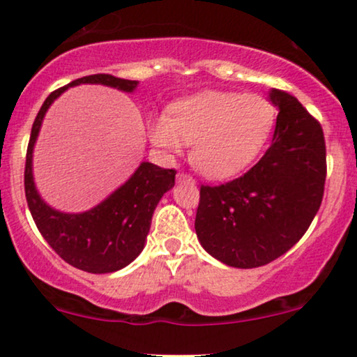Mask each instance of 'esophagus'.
Here are the masks:
<instances>
[{"instance_id": "34e87169", "label": "esophagus", "mask_w": 357, "mask_h": 357, "mask_svg": "<svg viewBox=\"0 0 357 357\" xmlns=\"http://www.w3.org/2000/svg\"><path fill=\"white\" fill-rule=\"evenodd\" d=\"M176 181L178 183H188V184H195V179L191 178V176L184 174V173H179L178 176H176Z\"/></svg>"}]
</instances>
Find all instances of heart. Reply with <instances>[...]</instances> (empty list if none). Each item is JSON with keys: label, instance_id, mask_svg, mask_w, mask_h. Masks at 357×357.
<instances>
[{"label": "heart", "instance_id": "1", "mask_svg": "<svg viewBox=\"0 0 357 357\" xmlns=\"http://www.w3.org/2000/svg\"><path fill=\"white\" fill-rule=\"evenodd\" d=\"M277 109L261 96L203 90L174 100L149 126L151 142L166 154L191 144L190 161L208 179L240 176L257 161L275 127Z\"/></svg>", "mask_w": 357, "mask_h": 357}]
</instances>
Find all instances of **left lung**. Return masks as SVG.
Returning a JSON list of instances; mask_svg holds the SVG:
<instances>
[{
    "instance_id": "8db88e82",
    "label": "left lung",
    "mask_w": 357,
    "mask_h": 357,
    "mask_svg": "<svg viewBox=\"0 0 357 357\" xmlns=\"http://www.w3.org/2000/svg\"><path fill=\"white\" fill-rule=\"evenodd\" d=\"M268 100L278 116L264 158L241 178L199 190V243L235 268L261 267L289 252L310 227L324 196L321 124L284 90H270Z\"/></svg>"
}]
</instances>
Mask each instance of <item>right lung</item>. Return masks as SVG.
<instances>
[{
  "instance_id": "right-lung-1",
  "label": "right lung",
  "mask_w": 357,
  "mask_h": 357,
  "mask_svg": "<svg viewBox=\"0 0 357 357\" xmlns=\"http://www.w3.org/2000/svg\"><path fill=\"white\" fill-rule=\"evenodd\" d=\"M80 84H99L122 92H134L139 82L97 73L52 92L31 127L24 165V195L36 228L67 264L89 273H110L127 267L142 252L153 213L162 195L174 186L176 171L162 169L153 162H141L122 186L97 206L82 213H63L45 203L33 179L35 142L50 105L65 90Z\"/></svg>"
}]
</instances>
